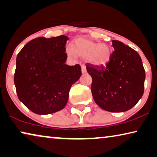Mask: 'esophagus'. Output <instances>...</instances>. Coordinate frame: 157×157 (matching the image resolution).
Instances as JSON below:
<instances>
[{"mask_svg":"<svg viewBox=\"0 0 157 157\" xmlns=\"http://www.w3.org/2000/svg\"><path fill=\"white\" fill-rule=\"evenodd\" d=\"M82 73H86V66H85V65H84V64L82 65Z\"/></svg>","mask_w":157,"mask_h":157,"instance_id":"1","label":"esophagus"}]
</instances>
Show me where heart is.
<instances>
[{"mask_svg":"<svg viewBox=\"0 0 157 157\" xmlns=\"http://www.w3.org/2000/svg\"><path fill=\"white\" fill-rule=\"evenodd\" d=\"M66 53L70 56H75V53L83 58L87 59L89 63L95 66H105L110 61L112 49L105 44L78 38L74 42L73 47H66Z\"/></svg>","mask_w":157,"mask_h":157,"instance_id":"obj_1","label":"heart"}]
</instances>
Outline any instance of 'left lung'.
I'll use <instances>...</instances> for the list:
<instances>
[{"label": "left lung", "instance_id": "obj_1", "mask_svg": "<svg viewBox=\"0 0 157 157\" xmlns=\"http://www.w3.org/2000/svg\"><path fill=\"white\" fill-rule=\"evenodd\" d=\"M105 66L86 64L92 78L91 93L96 103L112 113L125 112L136 105L145 87V71L138 52L118 40Z\"/></svg>", "mask_w": 157, "mask_h": 157}]
</instances>
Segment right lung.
Wrapping results in <instances>:
<instances>
[{
    "instance_id": "1",
    "label": "right lung",
    "mask_w": 157,
    "mask_h": 157,
    "mask_svg": "<svg viewBox=\"0 0 157 157\" xmlns=\"http://www.w3.org/2000/svg\"><path fill=\"white\" fill-rule=\"evenodd\" d=\"M68 40L65 36L39 37L29 42L17 56L14 82L17 96L34 113L49 114L63 109L72 85L80 78L79 64H65Z\"/></svg>"
}]
</instances>
